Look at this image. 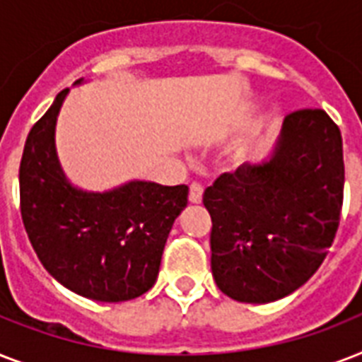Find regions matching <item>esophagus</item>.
<instances>
[{
  "instance_id": "esophagus-1",
  "label": "esophagus",
  "mask_w": 362,
  "mask_h": 362,
  "mask_svg": "<svg viewBox=\"0 0 362 362\" xmlns=\"http://www.w3.org/2000/svg\"><path fill=\"white\" fill-rule=\"evenodd\" d=\"M203 201V186L197 184V182H193L192 186H189V203L199 204Z\"/></svg>"
}]
</instances>
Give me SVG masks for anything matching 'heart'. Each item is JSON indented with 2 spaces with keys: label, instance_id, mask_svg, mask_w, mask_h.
<instances>
[{
  "label": "heart",
  "instance_id": "obj_1",
  "mask_svg": "<svg viewBox=\"0 0 362 362\" xmlns=\"http://www.w3.org/2000/svg\"><path fill=\"white\" fill-rule=\"evenodd\" d=\"M247 158H250V148H247L246 144H240V146H237L233 150V159H235L237 163H244Z\"/></svg>",
  "mask_w": 362,
  "mask_h": 362
}]
</instances>
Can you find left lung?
I'll return each mask as SVG.
<instances>
[{
    "mask_svg": "<svg viewBox=\"0 0 362 362\" xmlns=\"http://www.w3.org/2000/svg\"><path fill=\"white\" fill-rule=\"evenodd\" d=\"M342 199L338 125L320 109L287 115L269 158L223 173L204 192L216 286L252 304L297 291L329 253Z\"/></svg>",
    "mask_w": 362,
    "mask_h": 362,
    "instance_id": "1",
    "label": "left lung"
}]
</instances>
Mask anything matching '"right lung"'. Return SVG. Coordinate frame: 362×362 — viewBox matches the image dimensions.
I'll list each match as a JSON object with an SVG mask.
<instances>
[{"instance_id":"1","label":"right lung","mask_w":362,"mask_h":362,"mask_svg":"<svg viewBox=\"0 0 362 362\" xmlns=\"http://www.w3.org/2000/svg\"><path fill=\"white\" fill-rule=\"evenodd\" d=\"M76 81L75 84H81ZM69 90L31 127L20 161V212L48 274L99 303L141 297L158 280L187 186L131 180L109 192L73 186L56 152V122Z\"/></svg>"}]
</instances>
